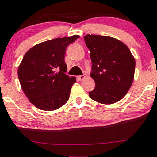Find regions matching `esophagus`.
<instances>
[{
    "label": "esophagus",
    "instance_id": "obj_1",
    "mask_svg": "<svg viewBox=\"0 0 157 157\" xmlns=\"http://www.w3.org/2000/svg\"><path fill=\"white\" fill-rule=\"evenodd\" d=\"M86 77V75H83L78 76V77H77V78H78L79 80H84V79H85Z\"/></svg>",
    "mask_w": 157,
    "mask_h": 157
}]
</instances>
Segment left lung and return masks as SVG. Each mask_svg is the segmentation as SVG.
<instances>
[{
  "instance_id": "obj_1",
  "label": "left lung",
  "mask_w": 157,
  "mask_h": 157,
  "mask_svg": "<svg viewBox=\"0 0 157 157\" xmlns=\"http://www.w3.org/2000/svg\"><path fill=\"white\" fill-rule=\"evenodd\" d=\"M90 51L91 77L95 87L89 92L98 103L112 104L125 96L133 81L136 61L128 47L115 38L87 34L84 36Z\"/></svg>"
}]
</instances>
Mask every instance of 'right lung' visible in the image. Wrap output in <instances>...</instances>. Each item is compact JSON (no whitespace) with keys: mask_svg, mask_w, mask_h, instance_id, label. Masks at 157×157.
<instances>
[{"mask_svg":"<svg viewBox=\"0 0 157 157\" xmlns=\"http://www.w3.org/2000/svg\"><path fill=\"white\" fill-rule=\"evenodd\" d=\"M79 37L75 35L45 41L33 46L24 56L18 69L21 86L31 104L39 109H59L69 99L76 78L65 74V51Z\"/></svg>","mask_w":157,"mask_h":157,"instance_id":"right-lung-1","label":"right lung"}]
</instances>
